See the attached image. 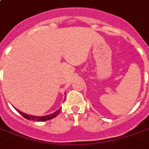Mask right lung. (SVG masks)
Wrapping results in <instances>:
<instances>
[{
  "label": "right lung",
  "mask_w": 149,
  "mask_h": 149,
  "mask_svg": "<svg viewBox=\"0 0 149 149\" xmlns=\"http://www.w3.org/2000/svg\"><path fill=\"white\" fill-rule=\"evenodd\" d=\"M17 110V109H16ZM61 108H59L58 111H56V112L51 113L49 115H45V116H33L30 115V114H27V113H24L22 111H20L19 110H17V111L20 114H22L24 118H25L28 120H37V121H45V120H50V119H52V118H56V116L58 115V113L60 112Z\"/></svg>",
  "instance_id": "1"
}]
</instances>
